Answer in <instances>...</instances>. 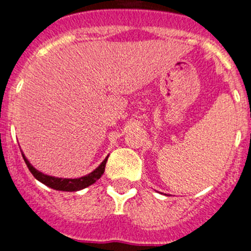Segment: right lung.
<instances>
[{
	"mask_svg": "<svg viewBox=\"0 0 251 251\" xmlns=\"http://www.w3.org/2000/svg\"><path fill=\"white\" fill-rule=\"evenodd\" d=\"M23 155L24 161H25L26 166H28L29 171L31 172V175L36 178L38 180H40L41 183H44L45 185L47 187L52 188V189L56 190H62V192H76V190H81L84 188L89 187V185L94 184L101 176L103 175L105 172V167H106V162H107V157L101 162V165L99 166L96 170H94L93 172L89 173V175L84 176V177L80 178H74V179H71V178H57V177H52V176H47L44 175V173L39 172L36 168H34L33 166L30 165L26 157Z\"/></svg>",
	"mask_w": 251,
	"mask_h": 251,
	"instance_id": "1",
	"label": "right lung"
}]
</instances>
